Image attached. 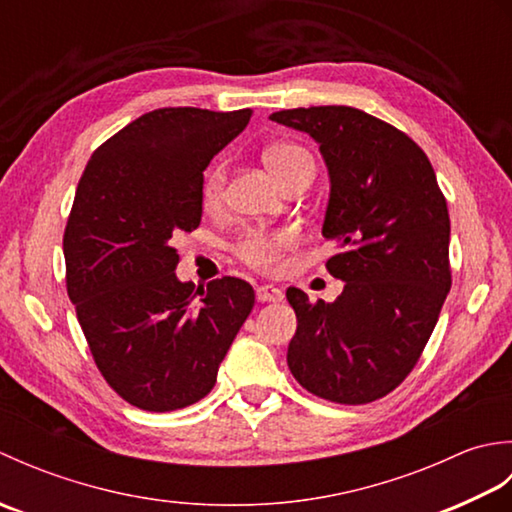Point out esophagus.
Returning a JSON list of instances; mask_svg holds the SVG:
<instances>
[{"label":"esophagus","mask_w":512,"mask_h":512,"mask_svg":"<svg viewBox=\"0 0 512 512\" xmlns=\"http://www.w3.org/2000/svg\"><path fill=\"white\" fill-rule=\"evenodd\" d=\"M257 299L259 301H281L284 299V292H281L279 288H275V286H270V284H266V286H259L257 288Z\"/></svg>","instance_id":"1"}]
</instances>
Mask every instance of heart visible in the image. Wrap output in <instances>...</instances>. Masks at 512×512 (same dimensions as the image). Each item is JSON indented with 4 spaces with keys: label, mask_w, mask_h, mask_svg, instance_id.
I'll return each mask as SVG.
<instances>
[{
    "label": "heart",
    "mask_w": 512,
    "mask_h": 512,
    "mask_svg": "<svg viewBox=\"0 0 512 512\" xmlns=\"http://www.w3.org/2000/svg\"><path fill=\"white\" fill-rule=\"evenodd\" d=\"M266 165L273 169L275 176L281 182H288L295 173L306 167H314L310 154L299 145L292 143H277L270 145L264 151ZM226 187V167L217 162L209 171H206L202 182V202L204 206H217L224 198ZM292 244L290 233L284 231H250L242 237L237 244V255L244 259L246 264L255 266L259 270H275L281 262V253Z\"/></svg>",
    "instance_id": "obj_1"
}]
</instances>
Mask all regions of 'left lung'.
Returning a JSON list of instances; mask_svg holds the SVG:
<instances>
[{
	"label": "left lung",
	"mask_w": 512,
	"mask_h": 512,
	"mask_svg": "<svg viewBox=\"0 0 512 512\" xmlns=\"http://www.w3.org/2000/svg\"><path fill=\"white\" fill-rule=\"evenodd\" d=\"M270 121L310 134L330 171L325 268L345 281L332 303L288 288L297 332L288 367L310 394L365 405L394 391L436 328L451 290L449 209L427 154L347 105L297 107Z\"/></svg>",
	"instance_id": "1"
}]
</instances>
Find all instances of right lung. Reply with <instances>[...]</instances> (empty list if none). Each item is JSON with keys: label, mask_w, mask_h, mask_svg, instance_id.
<instances>
[{"label": "right lung", "mask_w": 512, "mask_h": 512, "mask_svg": "<svg viewBox=\"0 0 512 512\" xmlns=\"http://www.w3.org/2000/svg\"><path fill=\"white\" fill-rule=\"evenodd\" d=\"M253 110L162 107L107 138L85 165L63 233L65 286L94 363L145 411L204 398L255 306L244 279L176 277L173 237L202 220L204 169Z\"/></svg>", "instance_id": "1"}]
</instances>
